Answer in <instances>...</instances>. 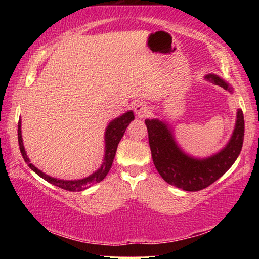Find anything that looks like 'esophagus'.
<instances>
[{
	"instance_id": "esophagus-1",
	"label": "esophagus",
	"mask_w": 259,
	"mask_h": 259,
	"mask_svg": "<svg viewBox=\"0 0 259 259\" xmlns=\"http://www.w3.org/2000/svg\"><path fill=\"white\" fill-rule=\"evenodd\" d=\"M135 113L138 117H145L148 115L150 111H148V106L146 104L140 102L135 105Z\"/></svg>"
}]
</instances>
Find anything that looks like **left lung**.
Segmentation results:
<instances>
[{
	"label": "left lung",
	"instance_id": "obj_1",
	"mask_svg": "<svg viewBox=\"0 0 259 259\" xmlns=\"http://www.w3.org/2000/svg\"><path fill=\"white\" fill-rule=\"evenodd\" d=\"M204 77L232 93V88L219 76L209 74ZM145 124L156 170L166 183L184 191H201L221 178L238 159L243 144L244 119L241 109L236 113L235 128L227 145L217 154L202 160L185 154L164 122L147 119Z\"/></svg>",
	"mask_w": 259,
	"mask_h": 259
}]
</instances>
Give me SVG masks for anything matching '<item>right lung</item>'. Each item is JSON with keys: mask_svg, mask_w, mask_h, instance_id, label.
Returning <instances> with one entry per match:
<instances>
[{"mask_svg": "<svg viewBox=\"0 0 259 259\" xmlns=\"http://www.w3.org/2000/svg\"><path fill=\"white\" fill-rule=\"evenodd\" d=\"M134 119H135V116H134L133 111H129V112L124 113L123 115L114 119L112 122H109V124L106 128V131H105V157H104V162H103L102 166H100L97 171L91 174L90 176L82 178V179H77V181H63V179H57L54 177H50V176H48V175H46L45 172H42L41 170H38L36 166L30 163L29 159L27 157V154H26V152H25V148H24L23 138H21V129H20L21 122L19 120V122H18V143H19L20 153H21V155H23L26 163L28 164L29 168L32 169L34 172H36L38 176L42 177L43 179H46L47 182H49L50 184H52V185L63 188V190L71 191V192H80V191L85 190V188H88V187H90L93 184L102 182L103 179L106 177V175L108 174L109 169L112 168V163H113L114 157H115L117 145H119L121 138L123 137L125 129L128 128L129 123Z\"/></svg>", "mask_w": 259, "mask_h": 259, "instance_id": "obj_1", "label": "right lung"}]
</instances>
